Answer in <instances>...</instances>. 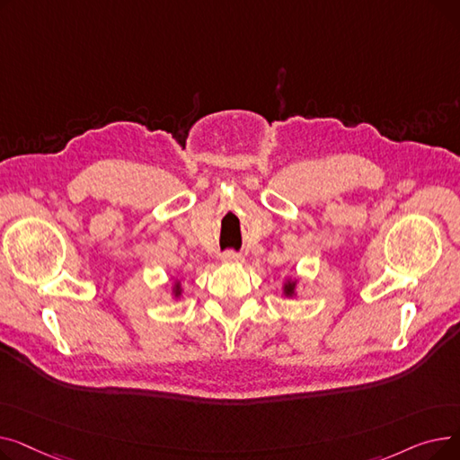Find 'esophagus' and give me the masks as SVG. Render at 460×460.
I'll list each match as a JSON object with an SVG mask.
<instances>
[{
  "instance_id": "esophagus-1",
  "label": "esophagus",
  "mask_w": 460,
  "mask_h": 460,
  "mask_svg": "<svg viewBox=\"0 0 460 460\" xmlns=\"http://www.w3.org/2000/svg\"><path fill=\"white\" fill-rule=\"evenodd\" d=\"M222 261H224L226 264H240V262H244V257L240 255V253H236V252H226V253L222 255Z\"/></svg>"
}]
</instances>
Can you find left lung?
<instances>
[{
	"instance_id": "8db88e82",
	"label": "left lung",
	"mask_w": 460,
	"mask_h": 460,
	"mask_svg": "<svg viewBox=\"0 0 460 460\" xmlns=\"http://www.w3.org/2000/svg\"><path fill=\"white\" fill-rule=\"evenodd\" d=\"M281 295L285 298H296V295H298V278L287 276L283 285H281Z\"/></svg>"
}]
</instances>
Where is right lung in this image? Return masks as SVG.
Here are the masks:
<instances>
[{
    "label": "right lung",
    "instance_id": "add662e5",
    "mask_svg": "<svg viewBox=\"0 0 460 460\" xmlns=\"http://www.w3.org/2000/svg\"><path fill=\"white\" fill-rule=\"evenodd\" d=\"M182 293H184L182 278H177V279H173V283H172V295H173V298H175V300H179V298L182 296Z\"/></svg>",
    "mask_w": 460,
    "mask_h": 460
}]
</instances>
